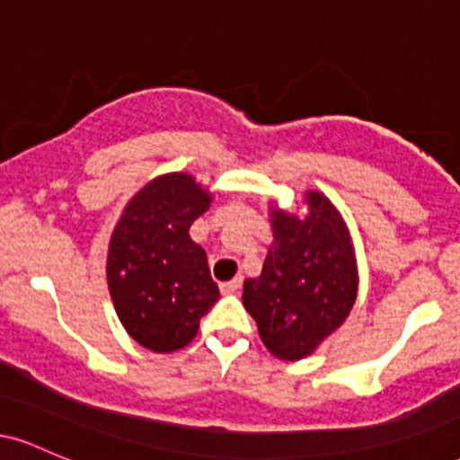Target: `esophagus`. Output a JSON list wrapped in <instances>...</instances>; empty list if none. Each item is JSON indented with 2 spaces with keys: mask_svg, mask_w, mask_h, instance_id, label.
Segmentation results:
<instances>
[{
  "mask_svg": "<svg viewBox=\"0 0 460 460\" xmlns=\"http://www.w3.org/2000/svg\"><path fill=\"white\" fill-rule=\"evenodd\" d=\"M242 289V277L234 279V281H226L220 285V292L223 294H237Z\"/></svg>",
  "mask_w": 460,
  "mask_h": 460,
  "instance_id": "1",
  "label": "esophagus"
}]
</instances>
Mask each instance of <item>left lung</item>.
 I'll list each match as a JSON object with an SVG mask.
<instances>
[{"mask_svg":"<svg viewBox=\"0 0 460 460\" xmlns=\"http://www.w3.org/2000/svg\"><path fill=\"white\" fill-rule=\"evenodd\" d=\"M307 214L272 208V244L263 270L246 279L242 303L263 346L283 361L315 352L340 329L357 300L358 274L350 231L318 190L305 192Z\"/></svg>","mask_w":460,"mask_h":460,"instance_id":"obj_1","label":"left lung"}]
</instances>
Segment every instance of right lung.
<instances>
[{
  "label": "right lung",
  "mask_w": 460,
  "mask_h": 460,
  "mask_svg": "<svg viewBox=\"0 0 460 460\" xmlns=\"http://www.w3.org/2000/svg\"><path fill=\"white\" fill-rule=\"evenodd\" d=\"M212 194L188 172H168L134 194L108 248V288L116 315L140 346L172 352L197 337L220 298L208 255L190 226Z\"/></svg>",
  "instance_id": "1"
}]
</instances>
